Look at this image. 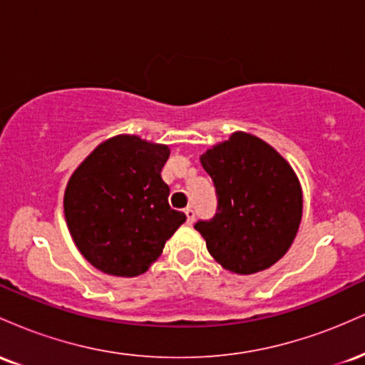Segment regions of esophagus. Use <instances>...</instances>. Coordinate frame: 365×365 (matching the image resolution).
I'll list each match as a JSON object with an SVG mask.
<instances>
[{"label": "esophagus", "mask_w": 365, "mask_h": 365, "mask_svg": "<svg viewBox=\"0 0 365 365\" xmlns=\"http://www.w3.org/2000/svg\"><path fill=\"white\" fill-rule=\"evenodd\" d=\"M185 216H187V223H188V225L194 223V220H195V212H194V209H192V207H187V209H185Z\"/></svg>", "instance_id": "esophagus-1"}]
</instances>
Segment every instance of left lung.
<instances>
[{
	"instance_id": "8db88e82",
	"label": "left lung",
	"mask_w": 365,
	"mask_h": 365,
	"mask_svg": "<svg viewBox=\"0 0 365 365\" xmlns=\"http://www.w3.org/2000/svg\"><path fill=\"white\" fill-rule=\"evenodd\" d=\"M200 165L216 187L217 212L195 230L212 259L235 274L278 262L302 221V185L290 163L252 133L233 132L207 149Z\"/></svg>"
}]
</instances>
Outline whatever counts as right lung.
I'll use <instances>...</instances> for the list:
<instances>
[{
    "label": "right lung",
    "mask_w": 365,
    "mask_h": 365,
    "mask_svg": "<svg viewBox=\"0 0 365 365\" xmlns=\"http://www.w3.org/2000/svg\"><path fill=\"white\" fill-rule=\"evenodd\" d=\"M170 148L120 133L73 171L63 209L73 244L96 269L121 278L144 274L185 215L170 207L161 170Z\"/></svg>",
    "instance_id": "right-lung-1"
}]
</instances>
